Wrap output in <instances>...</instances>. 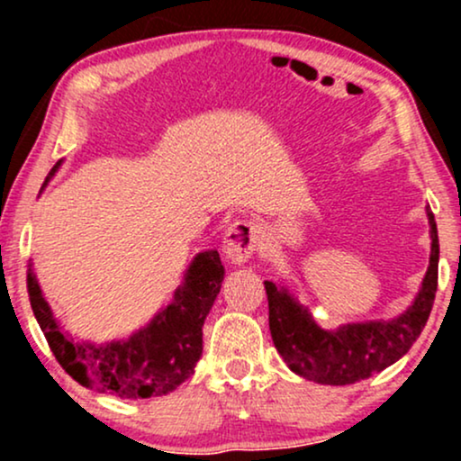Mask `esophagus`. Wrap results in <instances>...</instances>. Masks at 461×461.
Here are the masks:
<instances>
[{
	"instance_id": "obj_1",
	"label": "esophagus",
	"mask_w": 461,
	"mask_h": 461,
	"mask_svg": "<svg viewBox=\"0 0 461 461\" xmlns=\"http://www.w3.org/2000/svg\"><path fill=\"white\" fill-rule=\"evenodd\" d=\"M264 240V230L260 223L240 219L227 227L223 238V251L234 264H245L258 251Z\"/></svg>"
}]
</instances>
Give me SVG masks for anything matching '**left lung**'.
<instances>
[{"instance_id":"obj_1","label":"left lung","mask_w":461,"mask_h":461,"mask_svg":"<svg viewBox=\"0 0 461 461\" xmlns=\"http://www.w3.org/2000/svg\"><path fill=\"white\" fill-rule=\"evenodd\" d=\"M431 236L429 267L420 290L403 314L390 321L347 322L322 330L312 312L282 284L264 282L268 297V327L275 348L288 368L316 384L347 385L368 379L401 359L420 336L438 290V227L427 208Z\"/></svg>"}]
</instances>
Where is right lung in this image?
I'll return each instance as SVG.
<instances>
[{"label":"right lung","mask_w":461,"mask_h":461,"mask_svg":"<svg viewBox=\"0 0 461 461\" xmlns=\"http://www.w3.org/2000/svg\"><path fill=\"white\" fill-rule=\"evenodd\" d=\"M60 164L62 160L51 168L43 188L56 176ZM223 277L225 268L216 249L197 253L171 303L164 305L131 336L102 345L79 340L62 330L32 264L28 268V293L32 312L45 333L47 345L58 364L77 384L119 399H149L173 393L194 373L203 351L205 316L221 293Z\"/></svg>","instance_id":"add662e5"}]
</instances>
